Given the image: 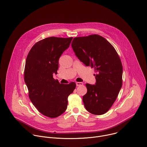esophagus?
<instances>
[{"instance_id":"esophagus-1","label":"esophagus","mask_w":147,"mask_h":147,"mask_svg":"<svg viewBox=\"0 0 147 147\" xmlns=\"http://www.w3.org/2000/svg\"><path fill=\"white\" fill-rule=\"evenodd\" d=\"M83 85V84L82 83V82H76V85L77 86H81V85Z\"/></svg>"}]
</instances>
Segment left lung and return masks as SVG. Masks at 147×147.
I'll return each mask as SVG.
<instances>
[{
  "instance_id": "left-lung-1",
  "label": "left lung",
  "mask_w": 147,
  "mask_h": 147,
  "mask_svg": "<svg viewBox=\"0 0 147 147\" xmlns=\"http://www.w3.org/2000/svg\"><path fill=\"white\" fill-rule=\"evenodd\" d=\"M71 47L78 58L96 72L95 85L86 84L87 93L82 98L85 109L93 115H103L111 108L122 87L120 58L113 46L97 34L76 37Z\"/></svg>"
}]
</instances>
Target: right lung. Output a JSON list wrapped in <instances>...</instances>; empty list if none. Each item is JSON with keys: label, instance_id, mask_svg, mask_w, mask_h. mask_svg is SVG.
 Masks as SVG:
<instances>
[{"label": "right lung", "instance_id": "add662e5", "mask_svg": "<svg viewBox=\"0 0 147 147\" xmlns=\"http://www.w3.org/2000/svg\"><path fill=\"white\" fill-rule=\"evenodd\" d=\"M72 39H43L32 47L26 60L24 79L29 98L38 111L48 117H57L65 112L68 96L76 87L74 82L62 84L53 78V74H57L59 58Z\"/></svg>", "mask_w": 147, "mask_h": 147}]
</instances>
